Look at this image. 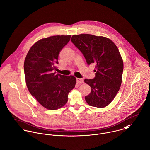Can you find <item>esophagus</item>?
<instances>
[{
	"label": "esophagus",
	"mask_w": 150,
	"mask_h": 150,
	"mask_svg": "<svg viewBox=\"0 0 150 150\" xmlns=\"http://www.w3.org/2000/svg\"><path fill=\"white\" fill-rule=\"evenodd\" d=\"M77 83H84V80L83 79H77Z\"/></svg>",
	"instance_id": "obj_1"
}]
</instances>
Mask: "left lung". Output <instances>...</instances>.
I'll return each instance as SVG.
<instances>
[{"label":"left lung","instance_id":"obj_1","mask_svg":"<svg viewBox=\"0 0 150 150\" xmlns=\"http://www.w3.org/2000/svg\"><path fill=\"white\" fill-rule=\"evenodd\" d=\"M71 41L83 54L88 64H95V77L84 80L91 88L85 97L86 103L93 107H106L122 83L124 64L117 47L107 38L90 34L74 35Z\"/></svg>","mask_w":150,"mask_h":150}]
</instances>
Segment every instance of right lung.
Instances as JSON below:
<instances>
[{"label":"right lung","instance_id":"right-lung-1","mask_svg":"<svg viewBox=\"0 0 150 150\" xmlns=\"http://www.w3.org/2000/svg\"><path fill=\"white\" fill-rule=\"evenodd\" d=\"M71 35H57L43 38L29 49L24 62L27 88L38 102L50 110L63 107L69 93L75 87L73 76L55 74L60 51L70 41Z\"/></svg>","mask_w":150,"mask_h":150}]
</instances>
